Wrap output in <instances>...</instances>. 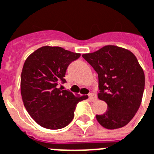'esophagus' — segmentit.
Listing matches in <instances>:
<instances>
[{
	"label": "esophagus",
	"mask_w": 154,
	"mask_h": 154,
	"mask_svg": "<svg viewBox=\"0 0 154 154\" xmlns=\"http://www.w3.org/2000/svg\"><path fill=\"white\" fill-rule=\"evenodd\" d=\"M88 99H89L90 100H96V96L94 93H89L88 94Z\"/></svg>",
	"instance_id": "1"
}]
</instances>
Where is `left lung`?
Masks as SVG:
<instances>
[{
	"label": "left lung",
	"mask_w": 154,
	"mask_h": 154,
	"mask_svg": "<svg viewBox=\"0 0 154 154\" xmlns=\"http://www.w3.org/2000/svg\"><path fill=\"white\" fill-rule=\"evenodd\" d=\"M82 56L98 74V97L108 104L104 114L96 115L98 122L108 129L124 127L137 112L145 88L144 71L136 56L116 46Z\"/></svg>",
	"instance_id": "1"
}]
</instances>
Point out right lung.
<instances>
[{
    "label": "right lung",
    "mask_w": 154,
    "mask_h": 154,
    "mask_svg": "<svg viewBox=\"0 0 154 154\" xmlns=\"http://www.w3.org/2000/svg\"><path fill=\"white\" fill-rule=\"evenodd\" d=\"M80 57L59 46H42L29 56L21 76L24 106L39 125L59 129L74 118L76 105L86 98L77 97L69 90L58 88L70 64Z\"/></svg>",
    "instance_id": "1"
}]
</instances>
